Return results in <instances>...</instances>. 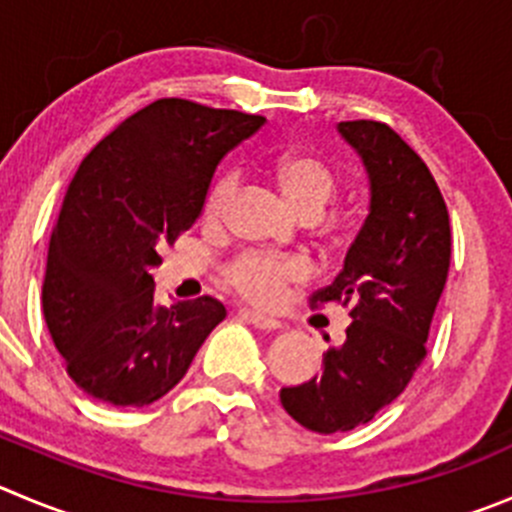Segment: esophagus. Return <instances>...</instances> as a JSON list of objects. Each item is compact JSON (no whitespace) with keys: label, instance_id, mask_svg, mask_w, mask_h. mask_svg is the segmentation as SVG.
<instances>
[{"label":"esophagus","instance_id":"1","mask_svg":"<svg viewBox=\"0 0 512 512\" xmlns=\"http://www.w3.org/2000/svg\"><path fill=\"white\" fill-rule=\"evenodd\" d=\"M238 314L243 316V319L248 321V324H253L256 329H266V332H274V329H281V321L274 319V316H266L261 314V311H253V309H241Z\"/></svg>","mask_w":512,"mask_h":512}]
</instances>
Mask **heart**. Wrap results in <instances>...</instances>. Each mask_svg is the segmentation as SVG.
Here are the masks:
<instances>
[{"instance_id": "1", "label": "heart", "mask_w": 512, "mask_h": 512, "mask_svg": "<svg viewBox=\"0 0 512 512\" xmlns=\"http://www.w3.org/2000/svg\"><path fill=\"white\" fill-rule=\"evenodd\" d=\"M276 186L281 188L289 206L299 216L319 218L326 211V206L334 201L339 191V180L329 165L321 158L309 153H289L281 155L274 165ZM238 173L218 175V180L211 186L206 198V216L218 218L228 208L238 191ZM228 284L251 301H271L281 294V289L289 284H296L306 276L304 261L291 259V256H271L261 251H246L228 261L223 269Z\"/></svg>"}]
</instances>
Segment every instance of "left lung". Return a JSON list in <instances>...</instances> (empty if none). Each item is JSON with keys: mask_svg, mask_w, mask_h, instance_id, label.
<instances>
[{"mask_svg": "<svg viewBox=\"0 0 512 512\" xmlns=\"http://www.w3.org/2000/svg\"><path fill=\"white\" fill-rule=\"evenodd\" d=\"M337 130L369 175V216L344 269L311 306H349L347 339L324 354L319 377L281 389V405L319 435L367 425L405 392L425 359L450 269V216L425 160L389 125L349 120Z\"/></svg>", "mask_w": 512, "mask_h": 512, "instance_id": "8db88e82", "label": "left lung"}]
</instances>
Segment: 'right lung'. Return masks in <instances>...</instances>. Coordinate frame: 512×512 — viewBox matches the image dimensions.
<instances>
[{
	"instance_id": "obj_1",
	"label": "right lung",
	"mask_w": 512,
	"mask_h": 512,
	"mask_svg": "<svg viewBox=\"0 0 512 512\" xmlns=\"http://www.w3.org/2000/svg\"><path fill=\"white\" fill-rule=\"evenodd\" d=\"M266 118L163 97L77 168L52 231L42 311L72 382L115 407L168 394L226 319L213 296L155 304L160 248L196 223L228 150Z\"/></svg>"
}]
</instances>
